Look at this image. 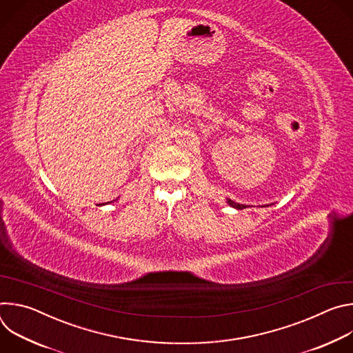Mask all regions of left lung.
I'll list each match as a JSON object with an SVG mask.
<instances>
[{
	"label": "left lung",
	"mask_w": 353,
	"mask_h": 353,
	"mask_svg": "<svg viewBox=\"0 0 353 353\" xmlns=\"http://www.w3.org/2000/svg\"><path fill=\"white\" fill-rule=\"evenodd\" d=\"M228 204H229L230 207H233V208H237V210H243V208H244V205H241V204H236L234 201H232V199H228Z\"/></svg>",
	"instance_id": "8db88e82"
}]
</instances>
